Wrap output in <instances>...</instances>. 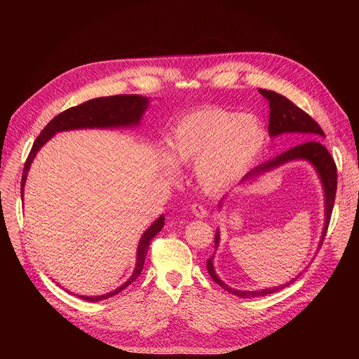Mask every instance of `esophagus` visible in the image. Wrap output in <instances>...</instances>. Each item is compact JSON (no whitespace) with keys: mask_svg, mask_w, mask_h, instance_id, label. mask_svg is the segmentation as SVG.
I'll return each mask as SVG.
<instances>
[{"mask_svg":"<svg viewBox=\"0 0 359 359\" xmlns=\"http://www.w3.org/2000/svg\"><path fill=\"white\" fill-rule=\"evenodd\" d=\"M191 212L196 217H199V219H205L206 214H208V211H206V208L202 203H193L191 205Z\"/></svg>","mask_w":359,"mask_h":359,"instance_id":"obj_1","label":"esophagus"}]
</instances>
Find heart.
<instances>
[{"instance_id": "1", "label": "heart", "mask_w": 359, "mask_h": 359, "mask_svg": "<svg viewBox=\"0 0 359 359\" xmlns=\"http://www.w3.org/2000/svg\"><path fill=\"white\" fill-rule=\"evenodd\" d=\"M173 160L196 165L194 175L206 193H219L240 181L262 154L264 123L255 115L205 106L178 119L169 136ZM166 168L173 172L172 160Z\"/></svg>"}]
</instances>
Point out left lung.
Instances as JSON below:
<instances>
[{"mask_svg":"<svg viewBox=\"0 0 359 359\" xmlns=\"http://www.w3.org/2000/svg\"><path fill=\"white\" fill-rule=\"evenodd\" d=\"M259 93L262 94L269 102V124H268L269 137H277L280 135L292 133V135H297L298 140H304V142L285 151L283 154H280L274 158L262 163V165H259L256 169L247 173L244 181L255 180L260 175H264V173L273 170V169H277L278 166L285 165V163L293 161V160H307L309 163H311L320 178L323 193H325V223H323L322 238L319 243V248H320L325 233H327V231H328V224L331 220L334 201H335V191H337V166L334 163V158L328 153V149L325 148L319 142V140H316V139L325 137V133L320 128V126L314 121V119L309 114L299 109L297 104H293L289 99H286L285 95L277 94L276 91H266V90H259ZM222 202H223V199L219 203V208H222ZM214 240H215V248H217L220 243V232L219 231L215 232ZM212 260H214V255L208 260H206V269H208L211 278L215 281L217 285L222 286L224 290L231 292V293H233V295L240 297V298L265 297V295H268V293H274L277 290L285 289L286 286L293 283V281H295L301 276V273H299V276L292 278L289 283L276 286V287L262 289V290H238V289L227 286L224 281H222L219 278V276H217L215 269H214Z\"/></svg>","mask_w":359,"mask_h":359,"instance_id":"left-lung-1","label":"left lung"}]
</instances>
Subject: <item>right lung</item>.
<instances>
[{
    "label": "right lung",
    "instance_id": "1",
    "mask_svg": "<svg viewBox=\"0 0 359 359\" xmlns=\"http://www.w3.org/2000/svg\"><path fill=\"white\" fill-rule=\"evenodd\" d=\"M148 97H142L137 94H121V95H111V97H99V99H93L85 102L79 106H73L70 109L61 112L53 119H50L49 124L41 130V133L37 136L34 145H32L29 156L25 161V168L22 173V181H20V196L24 198V186L27 181V173L32 160H34L39 149L45 145L48 140L58 132H67V130H78V128H118V127H135L139 126L140 118L148 109ZM165 226V215H160L158 219L151 224L148 229L144 232L137 245V257H136V266L132 277H130L124 285L118 289L104 293L99 297H85V295H73L79 297L85 301H102L107 299L121 290H124L128 285L140 276L145 262V256L148 253V247L153 238L161 231Z\"/></svg>",
    "mask_w": 359,
    "mask_h": 359
}]
</instances>
